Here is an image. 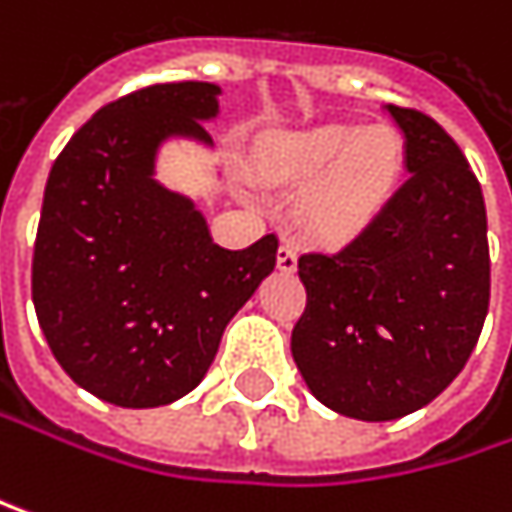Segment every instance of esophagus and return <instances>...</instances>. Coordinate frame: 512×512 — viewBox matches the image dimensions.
Instances as JSON below:
<instances>
[{
  "label": "esophagus",
  "instance_id": "1",
  "mask_svg": "<svg viewBox=\"0 0 512 512\" xmlns=\"http://www.w3.org/2000/svg\"><path fill=\"white\" fill-rule=\"evenodd\" d=\"M276 264L282 273H294L297 270V248L294 245H279L276 251Z\"/></svg>",
  "mask_w": 512,
  "mask_h": 512
}]
</instances>
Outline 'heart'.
Returning a JSON list of instances; mask_svg holds the SVG:
<instances>
[{"instance_id":"b5f03b06","label":"heart","mask_w":512,"mask_h":512,"mask_svg":"<svg viewBox=\"0 0 512 512\" xmlns=\"http://www.w3.org/2000/svg\"><path fill=\"white\" fill-rule=\"evenodd\" d=\"M402 164V137L387 125H321L270 137L261 152V173L270 182L309 185L300 221L309 236L327 245L357 239L384 212L402 179Z\"/></svg>"}]
</instances>
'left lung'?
I'll return each instance as SVG.
<instances>
[{
    "label": "left lung",
    "mask_w": 512,
    "mask_h": 512,
    "mask_svg": "<svg viewBox=\"0 0 512 512\" xmlns=\"http://www.w3.org/2000/svg\"><path fill=\"white\" fill-rule=\"evenodd\" d=\"M405 134L408 182L342 251L303 254L306 312L291 354L327 408L399 420L465 369L489 312L480 182L426 113L387 104Z\"/></svg>",
    "instance_id": "8db88e82"
}]
</instances>
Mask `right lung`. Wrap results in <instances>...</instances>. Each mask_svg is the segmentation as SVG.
Returning a JSON list of instances; mask_svg holds the SVG:
<instances>
[{
	"mask_svg": "<svg viewBox=\"0 0 512 512\" xmlns=\"http://www.w3.org/2000/svg\"><path fill=\"white\" fill-rule=\"evenodd\" d=\"M212 83H155L104 104L59 152L32 254V303L74 384L119 408L191 393L230 318L276 270V233L212 242L191 200L152 179L158 146L212 143Z\"/></svg>",
	"mask_w": 512,
	"mask_h": 512,
	"instance_id": "1",
	"label": "right lung"
}]
</instances>
